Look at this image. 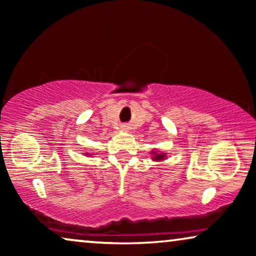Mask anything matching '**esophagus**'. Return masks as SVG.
<instances>
[{
  "label": "esophagus",
  "instance_id": "esophagus-1",
  "mask_svg": "<svg viewBox=\"0 0 256 256\" xmlns=\"http://www.w3.org/2000/svg\"><path fill=\"white\" fill-rule=\"evenodd\" d=\"M124 127H126V126H124Z\"/></svg>",
  "mask_w": 256,
  "mask_h": 256
}]
</instances>
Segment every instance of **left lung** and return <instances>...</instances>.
Wrapping results in <instances>:
<instances>
[{
  "instance_id": "left-lung-1",
  "label": "left lung",
  "mask_w": 256,
  "mask_h": 256,
  "mask_svg": "<svg viewBox=\"0 0 256 256\" xmlns=\"http://www.w3.org/2000/svg\"><path fill=\"white\" fill-rule=\"evenodd\" d=\"M152 160H156V162H158V160H166V155H164L163 152H152Z\"/></svg>"
}]
</instances>
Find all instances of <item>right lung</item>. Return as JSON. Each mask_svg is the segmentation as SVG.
Returning <instances> with one entry per match:
<instances>
[{
    "label": "right lung",
    "instance_id": "1",
    "mask_svg": "<svg viewBox=\"0 0 256 256\" xmlns=\"http://www.w3.org/2000/svg\"><path fill=\"white\" fill-rule=\"evenodd\" d=\"M85 155H88V154H85Z\"/></svg>",
    "mask_w": 256,
    "mask_h": 256
}]
</instances>
